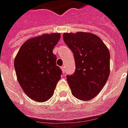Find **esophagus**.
I'll use <instances>...</instances> for the list:
<instances>
[{"label":"esophagus","mask_w":128,"mask_h":128,"mask_svg":"<svg viewBox=\"0 0 128 128\" xmlns=\"http://www.w3.org/2000/svg\"><path fill=\"white\" fill-rule=\"evenodd\" d=\"M61 70L62 72H65V66H62L61 67Z\"/></svg>","instance_id":"1"}]
</instances>
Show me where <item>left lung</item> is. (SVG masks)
<instances>
[{
    "label": "left lung",
    "instance_id": "1",
    "mask_svg": "<svg viewBox=\"0 0 128 128\" xmlns=\"http://www.w3.org/2000/svg\"><path fill=\"white\" fill-rule=\"evenodd\" d=\"M63 39L75 58V72L66 76L72 95L89 101L99 94L108 79L109 50L100 38L91 33H64Z\"/></svg>",
    "mask_w": 128,
    "mask_h": 128
}]
</instances>
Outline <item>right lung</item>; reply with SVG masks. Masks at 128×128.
Masks as SVG:
<instances>
[{
	"label": "right lung",
	"mask_w": 128,
	"mask_h": 128,
	"mask_svg": "<svg viewBox=\"0 0 128 128\" xmlns=\"http://www.w3.org/2000/svg\"><path fill=\"white\" fill-rule=\"evenodd\" d=\"M60 34H44L27 40L14 60L17 80L24 93L38 102L47 101L61 78L62 70L56 65L53 50Z\"/></svg>",
	"instance_id": "add662e5"
}]
</instances>
